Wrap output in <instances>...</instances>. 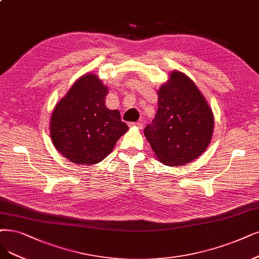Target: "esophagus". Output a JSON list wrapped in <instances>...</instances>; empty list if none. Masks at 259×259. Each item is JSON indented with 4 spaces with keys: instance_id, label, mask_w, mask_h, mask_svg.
Returning <instances> with one entry per match:
<instances>
[{
    "instance_id": "esophagus-1",
    "label": "esophagus",
    "mask_w": 259,
    "mask_h": 259,
    "mask_svg": "<svg viewBox=\"0 0 259 259\" xmlns=\"http://www.w3.org/2000/svg\"><path fill=\"white\" fill-rule=\"evenodd\" d=\"M130 126H133V127H137L138 129H141L143 127V123L141 121H137V122H132L130 123Z\"/></svg>"
}]
</instances>
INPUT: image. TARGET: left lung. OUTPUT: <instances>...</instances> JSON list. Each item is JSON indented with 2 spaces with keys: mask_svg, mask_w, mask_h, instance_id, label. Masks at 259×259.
I'll return each mask as SVG.
<instances>
[{
  "mask_svg": "<svg viewBox=\"0 0 259 259\" xmlns=\"http://www.w3.org/2000/svg\"><path fill=\"white\" fill-rule=\"evenodd\" d=\"M213 114L203 94L180 71L158 91V111L144 135L161 163L180 166L198 158L213 133Z\"/></svg>",
  "mask_w": 259,
  "mask_h": 259,
  "instance_id": "left-lung-1",
  "label": "left lung"
}]
</instances>
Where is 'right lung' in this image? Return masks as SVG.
Segmentation results:
<instances>
[{"label": "right lung", "mask_w": 259, "mask_h": 259, "mask_svg": "<svg viewBox=\"0 0 259 259\" xmlns=\"http://www.w3.org/2000/svg\"><path fill=\"white\" fill-rule=\"evenodd\" d=\"M108 88L96 74L76 80L55 105L50 119L53 145L75 164H97L129 128L117 110L105 107Z\"/></svg>", "instance_id": "add662e5"}]
</instances>
